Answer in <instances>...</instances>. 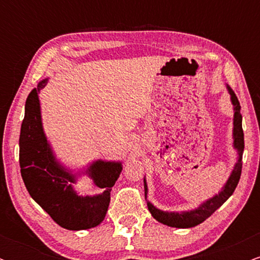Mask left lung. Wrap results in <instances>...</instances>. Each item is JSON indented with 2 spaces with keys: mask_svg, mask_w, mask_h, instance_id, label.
<instances>
[{
  "mask_svg": "<svg viewBox=\"0 0 260 260\" xmlns=\"http://www.w3.org/2000/svg\"><path fill=\"white\" fill-rule=\"evenodd\" d=\"M229 92L231 95V101L234 104V147L237 149L238 151V161L236 162L235 169L232 170V174L230 176V178L226 182V184L223 186L222 190L216 194L213 198H210L209 201L203 203L199 208L194 209V210L190 211H182V213H169V211H162L159 210L154 207L151 203L148 202V209L151 213V215L154 216L155 220L164 223V225L171 226V228H177V229H189L194 228V226L199 225L203 221L208 219L209 216L213 215L221 205L225 203L230 197L232 196V193L235 192L236 187H237L238 181H240L241 172H242V154L244 149V134L242 129V115H241V106L238 103L237 96L232 89L228 85ZM144 190H145V199H147L148 194V187L147 182L144 180Z\"/></svg>",
  "mask_w": 260,
  "mask_h": 260,
  "instance_id": "1",
  "label": "left lung"
}]
</instances>
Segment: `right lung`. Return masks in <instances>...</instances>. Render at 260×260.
Masks as SVG:
<instances>
[{"instance_id":"obj_1","label":"right lung","mask_w":260,"mask_h":260,"mask_svg":"<svg viewBox=\"0 0 260 260\" xmlns=\"http://www.w3.org/2000/svg\"><path fill=\"white\" fill-rule=\"evenodd\" d=\"M46 83L47 79L41 80L25 101L19 136L22 178L31 198L61 228L74 231L95 228L105 219L110 192L120 177L122 164L101 160L92 162L85 174L98 187L104 188V192L94 197L77 194L72 187L77 182L76 175L56 161L43 131L38 92Z\"/></svg>"}]
</instances>
